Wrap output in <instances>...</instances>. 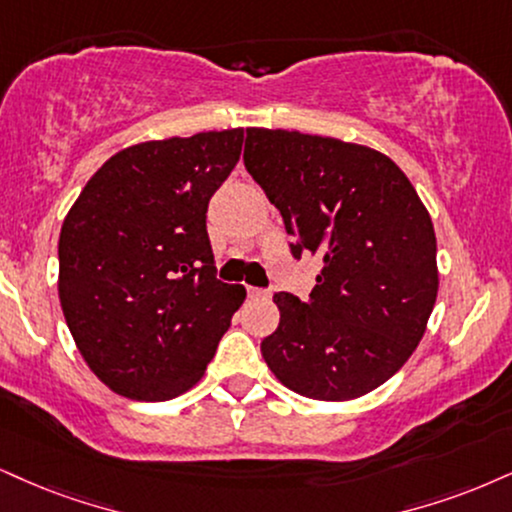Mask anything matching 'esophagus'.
<instances>
[{"mask_svg":"<svg viewBox=\"0 0 512 512\" xmlns=\"http://www.w3.org/2000/svg\"><path fill=\"white\" fill-rule=\"evenodd\" d=\"M246 294H249V299H268L270 292L266 289H258V287H246Z\"/></svg>","mask_w":512,"mask_h":512,"instance_id":"obj_1","label":"esophagus"}]
</instances>
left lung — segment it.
Segmentation results:
<instances>
[{"mask_svg":"<svg viewBox=\"0 0 512 512\" xmlns=\"http://www.w3.org/2000/svg\"><path fill=\"white\" fill-rule=\"evenodd\" d=\"M244 166L285 220L292 256L323 266L308 301L273 296L268 368L318 401L377 389L420 344L437 301V237L418 192L380 151L296 130L246 128Z\"/></svg>","mask_w":512,"mask_h":512,"instance_id":"left-lung-1","label":"left lung"}]
</instances>
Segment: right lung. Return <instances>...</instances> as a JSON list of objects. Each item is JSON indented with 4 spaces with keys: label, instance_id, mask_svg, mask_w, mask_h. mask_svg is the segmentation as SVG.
I'll return each mask as SVG.
<instances>
[{
    "label": "right lung",
    "instance_id": "obj_1",
    "mask_svg": "<svg viewBox=\"0 0 512 512\" xmlns=\"http://www.w3.org/2000/svg\"><path fill=\"white\" fill-rule=\"evenodd\" d=\"M244 130L142 142L111 156L59 237V299L94 375L116 394L168 401L194 387L246 289L216 277L206 211Z\"/></svg>",
    "mask_w": 512,
    "mask_h": 512
}]
</instances>
